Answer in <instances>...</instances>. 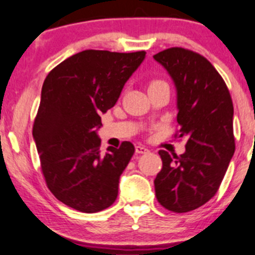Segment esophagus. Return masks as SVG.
Returning a JSON list of instances; mask_svg holds the SVG:
<instances>
[{
    "instance_id": "1",
    "label": "esophagus",
    "mask_w": 255,
    "mask_h": 255,
    "mask_svg": "<svg viewBox=\"0 0 255 255\" xmlns=\"http://www.w3.org/2000/svg\"><path fill=\"white\" fill-rule=\"evenodd\" d=\"M148 149L145 148V146H143V145H137L135 146V153L137 154H145V153H148Z\"/></svg>"
}]
</instances>
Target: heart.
<instances>
[{"instance_id": "heart-1", "label": "heart", "mask_w": 255, "mask_h": 255, "mask_svg": "<svg viewBox=\"0 0 255 255\" xmlns=\"http://www.w3.org/2000/svg\"><path fill=\"white\" fill-rule=\"evenodd\" d=\"M160 84H165V82L161 81V80H154V81H151L150 84H149V89H150V87L156 86V85H160Z\"/></svg>"}]
</instances>
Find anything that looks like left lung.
<instances>
[{"mask_svg":"<svg viewBox=\"0 0 255 255\" xmlns=\"http://www.w3.org/2000/svg\"><path fill=\"white\" fill-rule=\"evenodd\" d=\"M154 59L175 84V137L187 139L181 155L159 150L163 168L154 180L156 200L169 211L189 212L215 196L235 154L232 99L222 76L200 54L175 47Z\"/></svg>","mask_w":255,"mask_h":255,"instance_id":"obj_1","label":"left lung"}]
</instances>
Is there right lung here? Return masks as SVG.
I'll return each instance as SVG.
<instances>
[{"label":"right lung","mask_w":255,"mask_h":255,"mask_svg":"<svg viewBox=\"0 0 255 255\" xmlns=\"http://www.w3.org/2000/svg\"><path fill=\"white\" fill-rule=\"evenodd\" d=\"M145 51L84 50L56 65L44 80L33 138L51 194L66 206L95 213L118 195L120 176L134 145L100 150V115L113 107Z\"/></svg>","instance_id":"right-lung-1"}]
</instances>
